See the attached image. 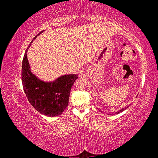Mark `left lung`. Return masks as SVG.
<instances>
[{
  "instance_id": "8db88e82",
  "label": "left lung",
  "mask_w": 158,
  "mask_h": 158,
  "mask_svg": "<svg viewBox=\"0 0 158 158\" xmlns=\"http://www.w3.org/2000/svg\"><path fill=\"white\" fill-rule=\"evenodd\" d=\"M127 109V107L123 108V109H120V110H118V111H116V112H114V113H112V114H111V115H115V114H118L121 113V112L123 111H124V110H125V109ZM100 111H101V112H102V111L100 110Z\"/></svg>"
}]
</instances>
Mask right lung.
<instances>
[{
  "instance_id": "1",
  "label": "right lung",
  "mask_w": 158,
  "mask_h": 158,
  "mask_svg": "<svg viewBox=\"0 0 158 158\" xmlns=\"http://www.w3.org/2000/svg\"><path fill=\"white\" fill-rule=\"evenodd\" d=\"M32 42L22 61L21 80L23 90L29 102L37 111L50 117L58 116L68 106L71 88L78 77L77 74H65L52 82H45L37 78L31 73L27 58V52Z\"/></svg>"
}]
</instances>
